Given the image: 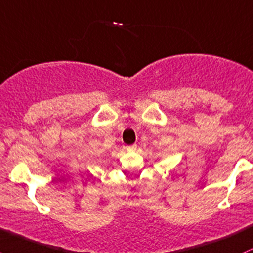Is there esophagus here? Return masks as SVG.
I'll list each match as a JSON object with an SVG mask.
<instances>
[{"label":"esophagus","instance_id":"34e87169","mask_svg":"<svg viewBox=\"0 0 253 253\" xmlns=\"http://www.w3.org/2000/svg\"><path fill=\"white\" fill-rule=\"evenodd\" d=\"M136 147H137V146L134 143V145L126 146V149H127V151H134V149H136Z\"/></svg>","mask_w":253,"mask_h":253}]
</instances>
